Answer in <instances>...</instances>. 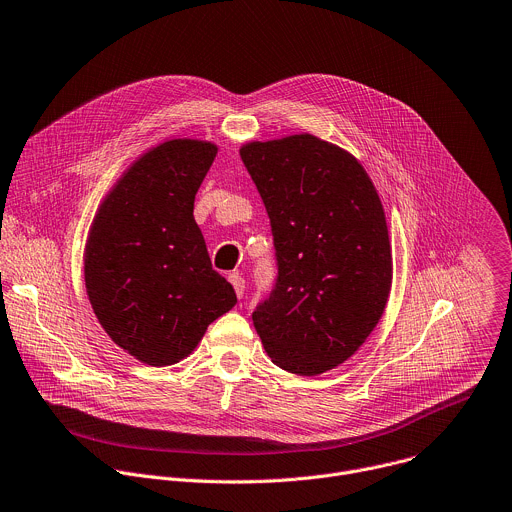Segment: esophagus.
<instances>
[{
  "mask_svg": "<svg viewBox=\"0 0 512 512\" xmlns=\"http://www.w3.org/2000/svg\"><path fill=\"white\" fill-rule=\"evenodd\" d=\"M229 281H231V285L235 287L237 297L241 299V297H243V293H245V279H243L239 273H231V275H229Z\"/></svg>",
  "mask_w": 512,
  "mask_h": 512,
  "instance_id": "obj_1",
  "label": "esophagus"
}]
</instances>
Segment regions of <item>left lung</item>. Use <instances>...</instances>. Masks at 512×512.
<instances>
[{"instance_id": "obj_1", "label": "left lung", "mask_w": 512, "mask_h": 512, "mask_svg": "<svg viewBox=\"0 0 512 512\" xmlns=\"http://www.w3.org/2000/svg\"><path fill=\"white\" fill-rule=\"evenodd\" d=\"M239 152L277 259L253 325L273 364L323 374L358 352L386 309L392 247L382 201L356 156L313 134L247 142Z\"/></svg>"}]
</instances>
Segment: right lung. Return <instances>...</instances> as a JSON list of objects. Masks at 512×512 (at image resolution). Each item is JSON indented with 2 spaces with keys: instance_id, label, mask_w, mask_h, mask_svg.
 <instances>
[{
  "instance_id": "add662e5",
  "label": "right lung",
  "mask_w": 512,
  "mask_h": 512,
  "mask_svg": "<svg viewBox=\"0 0 512 512\" xmlns=\"http://www.w3.org/2000/svg\"><path fill=\"white\" fill-rule=\"evenodd\" d=\"M217 156L173 138L144 152L102 201L84 253L86 293L114 344L148 366L187 358L237 295L209 259L195 195Z\"/></svg>"
}]
</instances>
